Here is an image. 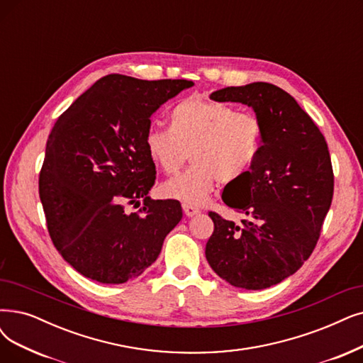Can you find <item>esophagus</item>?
Listing matches in <instances>:
<instances>
[{
	"label": "esophagus",
	"instance_id": "esophagus-1",
	"mask_svg": "<svg viewBox=\"0 0 363 363\" xmlns=\"http://www.w3.org/2000/svg\"><path fill=\"white\" fill-rule=\"evenodd\" d=\"M182 207H183V211H184V214H186L187 217H192V216L201 213V210H199L198 207H195V206H192V204H186V202H184V204H183Z\"/></svg>",
	"mask_w": 363,
	"mask_h": 363
}]
</instances>
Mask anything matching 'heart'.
<instances>
[{"instance_id":"heart-1","label":"heart","mask_w":363,"mask_h":363,"mask_svg":"<svg viewBox=\"0 0 363 363\" xmlns=\"http://www.w3.org/2000/svg\"><path fill=\"white\" fill-rule=\"evenodd\" d=\"M264 125L256 114L202 98H186L169 111V129L152 126L144 137L149 157L167 176L187 161L192 168L162 186L164 195L198 206L219 180L235 183L255 165L262 149Z\"/></svg>"}]
</instances>
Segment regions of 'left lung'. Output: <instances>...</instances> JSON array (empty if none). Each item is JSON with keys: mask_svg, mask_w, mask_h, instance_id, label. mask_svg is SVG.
<instances>
[{"mask_svg": "<svg viewBox=\"0 0 363 363\" xmlns=\"http://www.w3.org/2000/svg\"><path fill=\"white\" fill-rule=\"evenodd\" d=\"M210 98L253 107L264 140L252 169L223 191L225 204L245 219L234 223L208 211L214 230L206 257L229 284L267 289L296 272L320 237L333 196L328 143L308 113L275 84L230 86Z\"/></svg>", "mask_w": 363, "mask_h": 363, "instance_id": "8db88e82", "label": "left lung"}]
</instances>
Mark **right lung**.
Returning a JSON list of instances; mask_svg holds the SVG:
<instances>
[{
  "label": "right lung",
  "instance_id": "add662e5",
  "mask_svg": "<svg viewBox=\"0 0 363 363\" xmlns=\"http://www.w3.org/2000/svg\"><path fill=\"white\" fill-rule=\"evenodd\" d=\"M191 80L101 77L55 122L38 192L56 250L84 277L121 284L146 271L182 220L177 199H150V116ZM143 199V207L139 199ZM128 205L139 206L134 213Z\"/></svg>",
  "mask_w": 363,
  "mask_h": 363
}]
</instances>
